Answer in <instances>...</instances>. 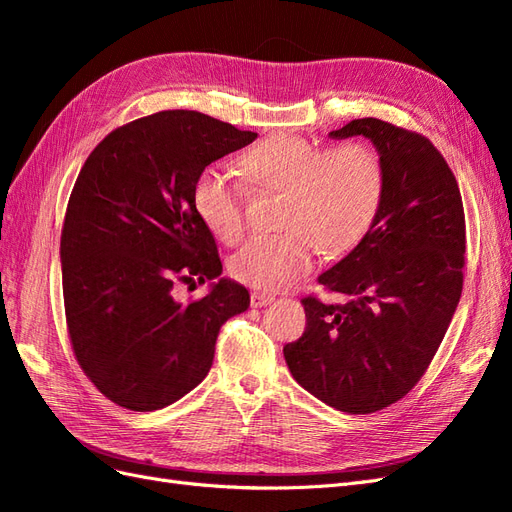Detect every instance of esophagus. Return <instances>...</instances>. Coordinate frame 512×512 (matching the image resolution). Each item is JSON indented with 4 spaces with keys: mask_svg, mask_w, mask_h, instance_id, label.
<instances>
[{
    "mask_svg": "<svg viewBox=\"0 0 512 512\" xmlns=\"http://www.w3.org/2000/svg\"><path fill=\"white\" fill-rule=\"evenodd\" d=\"M273 301H275V297H271V294H265V292H252V297H250L252 307H265Z\"/></svg>",
    "mask_w": 512,
    "mask_h": 512,
    "instance_id": "34e87169",
    "label": "esophagus"
}]
</instances>
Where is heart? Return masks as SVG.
Here are the masks:
<instances>
[{
  "mask_svg": "<svg viewBox=\"0 0 512 512\" xmlns=\"http://www.w3.org/2000/svg\"><path fill=\"white\" fill-rule=\"evenodd\" d=\"M243 173L258 192L282 194L277 228L254 237L230 258L237 282L280 292L312 269L314 250L337 258L361 243L384 196V164L376 149L348 143L324 149L294 134H275L250 149ZM198 218L224 243L245 230V194L235 173L211 164L194 183Z\"/></svg>",
  "mask_w": 512,
  "mask_h": 512,
  "instance_id": "1",
  "label": "heart"
}]
</instances>
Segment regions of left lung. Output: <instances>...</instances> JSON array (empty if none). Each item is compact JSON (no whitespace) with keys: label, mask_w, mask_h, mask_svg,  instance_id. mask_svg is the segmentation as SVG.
Listing matches in <instances>:
<instances>
[{"label":"left lung","mask_w":512,"mask_h":512,"mask_svg":"<svg viewBox=\"0 0 512 512\" xmlns=\"http://www.w3.org/2000/svg\"><path fill=\"white\" fill-rule=\"evenodd\" d=\"M329 136L374 143L384 196L361 243L318 277L348 303L305 297V333L284 356L324 404L371 414L408 395L442 344L463 288L466 215L453 170L427 136L374 117Z\"/></svg>","instance_id":"8db88e82"}]
</instances>
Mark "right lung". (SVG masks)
<instances>
[{
    "instance_id": "add662e5",
    "label": "right lung",
    "mask_w": 512,
    "mask_h": 512,
    "mask_svg": "<svg viewBox=\"0 0 512 512\" xmlns=\"http://www.w3.org/2000/svg\"><path fill=\"white\" fill-rule=\"evenodd\" d=\"M256 136L162 111L113 130L85 160L61 228V280L76 361L113 404H175L209 374L222 324L250 307V292L226 277L190 303L173 288L222 275L194 183Z\"/></svg>"
}]
</instances>
